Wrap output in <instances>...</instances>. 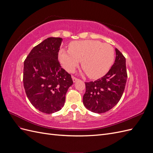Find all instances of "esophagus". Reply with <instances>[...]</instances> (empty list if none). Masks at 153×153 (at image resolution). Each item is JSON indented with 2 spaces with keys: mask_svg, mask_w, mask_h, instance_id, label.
Here are the masks:
<instances>
[{
  "mask_svg": "<svg viewBox=\"0 0 153 153\" xmlns=\"http://www.w3.org/2000/svg\"><path fill=\"white\" fill-rule=\"evenodd\" d=\"M72 79H73V82H76L77 80H78V78H76V77H75V76H72Z\"/></svg>",
  "mask_w": 153,
  "mask_h": 153,
  "instance_id": "esophagus-1",
  "label": "esophagus"
}]
</instances>
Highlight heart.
I'll use <instances>...</instances> for the list:
<instances>
[{
    "instance_id": "heart-1",
    "label": "heart",
    "mask_w": 153,
    "mask_h": 153,
    "mask_svg": "<svg viewBox=\"0 0 153 153\" xmlns=\"http://www.w3.org/2000/svg\"><path fill=\"white\" fill-rule=\"evenodd\" d=\"M114 50L109 44L97 40L75 41L69 50H60L59 59L68 72H73L82 61V67L91 78H98L109 71L114 60Z\"/></svg>"
}]
</instances>
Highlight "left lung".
Here are the masks:
<instances>
[{
    "label": "left lung",
    "instance_id": "1",
    "mask_svg": "<svg viewBox=\"0 0 153 153\" xmlns=\"http://www.w3.org/2000/svg\"><path fill=\"white\" fill-rule=\"evenodd\" d=\"M115 62L105 76L94 82H85L86 91L83 103L92 112H107L121 100L127 80L126 58L115 48Z\"/></svg>",
    "mask_w": 153,
    "mask_h": 153
}]
</instances>
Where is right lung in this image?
<instances>
[{
	"label": "right lung",
	"mask_w": 153,
	"mask_h": 153,
	"mask_svg": "<svg viewBox=\"0 0 153 153\" xmlns=\"http://www.w3.org/2000/svg\"><path fill=\"white\" fill-rule=\"evenodd\" d=\"M62 39L48 38L34 47L24 61L23 82L31 104L40 112L52 114L65 103L73 84L71 75L61 68L58 54Z\"/></svg>",
	"instance_id": "right-lung-1"
}]
</instances>
